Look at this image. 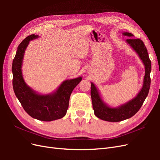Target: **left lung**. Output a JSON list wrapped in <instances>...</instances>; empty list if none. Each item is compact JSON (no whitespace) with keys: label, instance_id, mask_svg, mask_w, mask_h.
<instances>
[{"label":"left lung","instance_id":"left-lung-1","mask_svg":"<svg viewBox=\"0 0 160 160\" xmlns=\"http://www.w3.org/2000/svg\"><path fill=\"white\" fill-rule=\"evenodd\" d=\"M122 34L124 36L129 37H133V34L130 32H125ZM126 42L137 52L145 66L143 84L142 89L135 98L118 108H111L101 99L99 92L93 83H91V97L94 113L96 117L107 122H118L132 118L141 108L149 91L152 62L146 47L143 42L139 38H129Z\"/></svg>","mask_w":160,"mask_h":160}]
</instances>
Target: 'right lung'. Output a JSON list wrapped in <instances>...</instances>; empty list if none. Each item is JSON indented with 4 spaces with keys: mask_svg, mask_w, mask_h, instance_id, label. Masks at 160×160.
<instances>
[{
    "mask_svg": "<svg viewBox=\"0 0 160 160\" xmlns=\"http://www.w3.org/2000/svg\"><path fill=\"white\" fill-rule=\"evenodd\" d=\"M38 37L35 35L28 36L18 45L12 65V86L16 97L31 117L43 122H51L63 118L66 115L71 94L82 77L64 81L51 94H38L28 87L22 75V59L29 41Z\"/></svg>",
    "mask_w": 160,
    "mask_h": 160,
    "instance_id": "add662e5",
    "label": "right lung"
}]
</instances>
